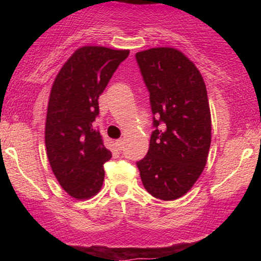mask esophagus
<instances>
[{
    "label": "esophagus",
    "mask_w": 261,
    "mask_h": 261,
    "mask_svg": "<svg viewBox=\"0 0 261 261\" xmlns=\"http://www.w3.org/2000/svg\"><path fill=\"white\" fill-rule=\"evenodd\" d=\"M115 145H116V147H118L119 149H122V148H124V140H122V139L116 140L115 141Z\"/></svg>",
    "instance_id": "34e87169"
}]
</instances>
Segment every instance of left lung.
<instances>
[{"instance_id":"8db88e82","label":"left lung","mask_w":261,"mask_h":261,"mask_svg":"<svg viewBox=\"0 0 261 261\" xmlns=\"http://www.w3.org/2000/svg\"><path fill=\"white\" fill-rule=\"evenodd\" d=\"M136 61L149 92L154 127L147 154L136 164L146 190L170 201L193 188L207 162V91L194 62L173 47L140 51Z\"/></svg>"}]
</instances>
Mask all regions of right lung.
I'll use <instances>...</instances> for the list:
<instances>
[{
	"label": "right lung",
	"instance_id": "right-lung-1",
	"mask_svg": "<svg viewBox=\"0 0 261 261\" xmlns=\"http://www.w3.org/2000/svg\"><path fill=\"white\" fill-rule=\"evenodd\" d=\"M130 50L82 46L54 81L45 122V146L53 173L70 196L86 200L100 190L103 164L112 158L95 118L98 99Z\"/></svg>",
	"mask_w": 261,
	"mask_h": 261
}]
</instances>
